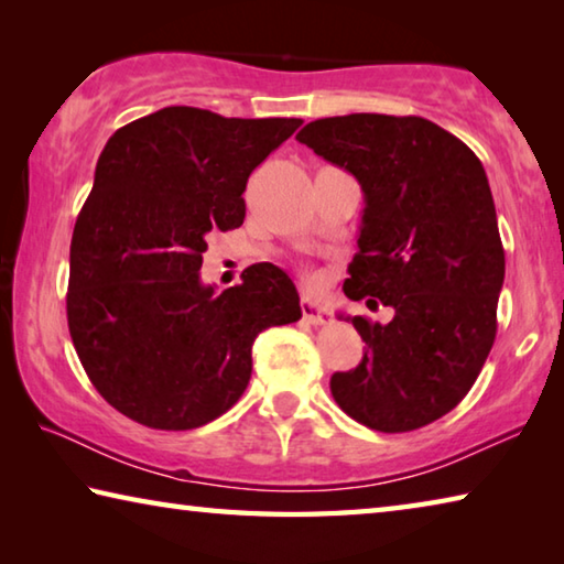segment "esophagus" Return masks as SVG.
<instances>
[{"label": "esophagus", "instance_id": "obj_1", "mask_svg": "<svg viewBox=\"0 0 564 564\" xmlns=\"http://www.w3.org/2000/svg\"><path fill=\"white\" fill-rule=\"evenodd\" d=\"M301 311H303V318L308 321V323H313V326H328V323H330L328 311L323 308V305L316 303V301L303 299L301 301Z\"/></svg>", "mask_w": 564, "mask_h": 564}]
</instances>
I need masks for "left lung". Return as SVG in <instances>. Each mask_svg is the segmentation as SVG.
Wrapping results in <instances>:
<instances>
[{
  "instance_id": "left-lung-1",
  "label": "left lung",
  "mask_w": 564,
  "mask_h": 564,
  "mask_svg": "<svg viewBox=\"0 0 564 564\" xmlns=\"http://www.w3.org/2000/svg\"><path fill=\"white\" fill-rule=\"evenodd\" d=\"M295 139L362 191L343 291L393 311L388 323L348 318L366 350L348 373H333L330 393L370 431L433 423L467 395L498 333L505 251L480 159L420 117H328Z\"/></svg>"
}]
</instances>
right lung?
<instances>
[{
    "label": "right lung",
    "mask_w": 564,
    "mask_h": 564,
    "mask_svg": "<svg viewBox=\"0 0 564 564\" xmlns=\"http://www.w3.org/2000/svg\"><path fill=\"white\" fill-rule=\"evenodd\" d=\"M299 127L166 107L107 141L74 226L66 318L119 413L156 431L212 423L243 395L256 336L301 318L279 265L221 293L198 275L208 234L243 224L248 176Z\"/></svg>",
    "instance_id": "1"
}]
</instances>
